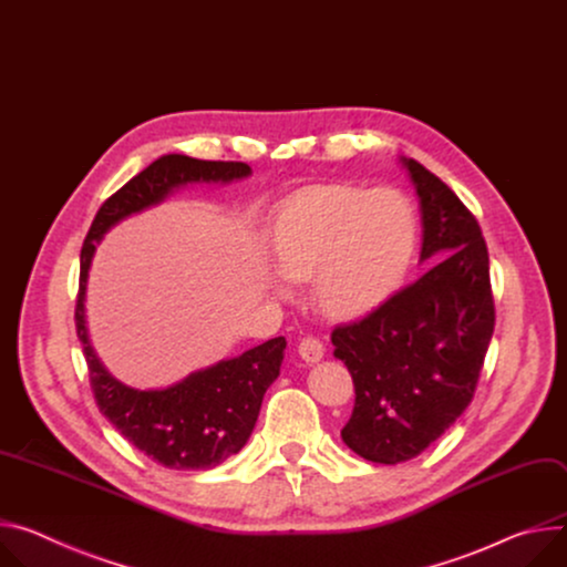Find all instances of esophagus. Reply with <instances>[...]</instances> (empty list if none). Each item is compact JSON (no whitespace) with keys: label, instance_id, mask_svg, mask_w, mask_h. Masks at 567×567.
<instances>
[{"label":"esophagus","instance_id":"34e87169","mask_svg":"<svg viewBox=\"0 0 567 567\" xmlns=\"http://www.w3.org/2000/svg\"><path fill=\"white\" fill-rule=\"evenodd\" d=\"M299 355H301V360H306V362H320L322 358H324V344L320 342V340H316V338H303L301 342H299Z\"/></svg>","mask_w":567,"mask_h":567}]
</instances>
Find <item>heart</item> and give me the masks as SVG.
Returning <instances> with one entry per match:
<instances>
[{
    "instance_id": "1",
    "label": "heart",
    "mask_w": 567,
    "mask_h": 567,
    "mask_svg": "<svg viewBox=\"0 0 567 567\" xmlns=\"http://www.w3.org/2000/svg\"><path fill=\"white\" fill-rule=\"evenodd\" d=\"M270 261L288 281L310 279L327 318L360 320L403 284L416 249V216L394 188L327 184L279 207L268 231Z\"/></svg>"
}]
</instances>
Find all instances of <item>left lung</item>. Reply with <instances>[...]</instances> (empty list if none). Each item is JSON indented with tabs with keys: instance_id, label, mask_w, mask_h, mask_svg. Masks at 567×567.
<instances>
[{
	"instance_id": "obj_1",
	"label": "left lung",
	"mask_w": 567,
	"mask_h": 567,
	"mask_svg": "<svg viewBox=\"0 0 567 567\" xmlns=\"http://www.w3.org/2000/svg\"><path fill=\"white\" fill-rule=\"evenodd\" d=\"M421 212V279L360 322L338 327L333 355L353 379L342 442L375 464L421 455L468 408L493 336L495 308L482 229L451 188L401 157Z\"/></svg>"
}]
</instances>
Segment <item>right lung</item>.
<instances>
[{"label":"right lung","mask_w":567,"mask_h":567,"mask_svg":"<svg viewBox=\"0 0 567 567\" xmlns=\"http://www.w3.org/2000/svg\"><path fill=\"white\" fill-rule=\"evenodd\" d=\"M247 175L251 168L243 162L162 155L101 205L81 249L76 333L96 405L131 444L173 471L214 468L247 444L264 394L279 375L286 338H272L236 358L198 369L168 388L135 390L114 379L90 342L85 320L90 266L103 236L123 218L164 203L186 184H229Z\"/></svg>","instance_id":"add662e5"}]
</instances>
